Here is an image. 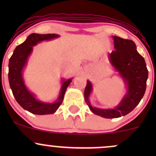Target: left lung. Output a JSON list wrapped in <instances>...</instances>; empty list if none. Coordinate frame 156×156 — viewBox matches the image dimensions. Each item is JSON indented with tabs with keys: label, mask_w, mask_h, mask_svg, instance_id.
<instances>
[{
	"label": "left lung",
	"mask_w": 156,
	"mask_h": 156,
	"mask_svg": "<svg viewBox=\"0 0 156 156\" xmlns=\"http://www.w3.org/2000/svg\"><path fill=\"white\" fill-rule=\"evenodd\" d=\"M115 51L109 53L111 64L119 73L127 87V92L117 107L102 109L92 107L89 101L92 86L87 80L84 90V98L90 110L104 118H118L129 114L136 108L146 90L148 70L144 58L138 53L133 41L114 36Z\"/></svg>",
	"instance_id": "obj_1"
}]
</instances>
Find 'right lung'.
I'll list each match as a JSON object with an SVG mask.
<instances>
[{
	"instance_id": "right-lung-1",
	"label": "right lung",
	"mask_w": 156,
	"mask_h": 156,
	"mask_svg": "<svg viewBox=\"0 0 156 156\" xmlns=\"http://www.w3.org/2000/svg\"><path fill=\"white\" fill-rule=\"evenodd\" d=\"M59 36L55 34H31L26 40L17 46L9 62V81L13 95L21 107L25 110L38 115L51 114L55 112L62 104L68 86L72 79L62 80L61 92L57 101L53 103H43L36 99L34 94L28 90L23 78V70L28 56L33 51V46L44 40H51Z\"/></svg>"
}]
</instances>
